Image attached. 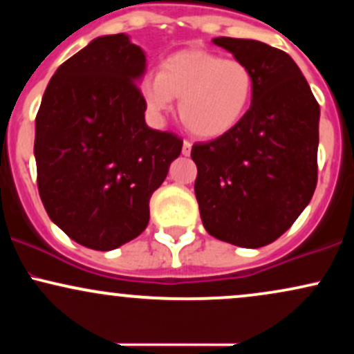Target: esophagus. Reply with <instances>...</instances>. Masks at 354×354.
<instances>
[{
  "label": "esophagus",
  "mask_w": 354,
  "mask_h": 354,
  "mask_svg": "<svg viewBox=\"0 0 354 354\" xmlns=\"http://www.w3.org/2000/svg\"><path fill=\"white\" fill-rule=\"evenodd\" d=\"M191 146H193V143H191V141H188V140L183 141V149H181V153L185 154V156H189V154H191Z\"/></svg>",
  "instance_id": "esophagus-1"
}]
</instances>
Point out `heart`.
<instances>
[{
    "instance_id": "heart-1",
    "label": "heart",
    "mask_w": 354,
    "mask_h": 354,
    "mask_svg": "<svg viewBox=\"0 0 354 354\" xmlns=\"http://www.w3.org/2000/svg\"><path fill=\"white\" fill-rule=\"evenodd\" d=\"M141 96L154 118L181 100L183 123L193 135L216 138L231 131L251 106L254 75L246 63L225 59L206 50H183L161 63L160 73H148L140 84Z\"/></svg>"
}]
</instances>
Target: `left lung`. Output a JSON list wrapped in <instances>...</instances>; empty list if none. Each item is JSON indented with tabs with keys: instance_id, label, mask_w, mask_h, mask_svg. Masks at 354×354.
<instances>
[{
	"instance_id": "8db88e82",
	"label": "left lung",
	"mask_w": 354,
	"mask_h": 354,
	"mask_svg": "<svg viewBox=\"0 0 354 354\" xmlns=\"http://www.w3.org/2000/svg\"><path fill=\"white\" fill-rule=\"evenodd\" d=\"M254 75L243 120L194 143V181L211 236L243 248L273 243L311 201L318 183L319 104L290 55L254 39L214 38Z\"/></svg>"
}]
</instances>
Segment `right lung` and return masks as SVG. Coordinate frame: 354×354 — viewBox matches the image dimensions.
Listing matches in <instances>:
<instances>
[{
    "label": "right lung",
    "mask_w": 354,
    "mask_h": 354,
    "mask_svg": "<svg viewBox=\"0 0 354 354\" xmlns=\"http://www.w3.org/2000/svg\"><path fill=\"white\" fill-rule=\"evenodd\" d=\"M146 58L128 36L109 35L56 70L36 115L38 191L73 241L109 251L146 230L149 200L183 140L145 123L136 80Z\"/></svg>",
    "instance_id": "obj_1"
}]
</instances>
